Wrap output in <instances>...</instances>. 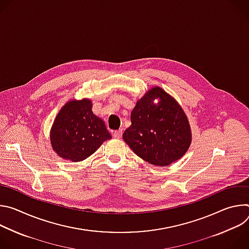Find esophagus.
Wrapping results in <instances>:
<instances>
[{
  "instance_id": "34e87169",
  "label": "esophagus",
  "mask_w": 249,
  "mask_h": 249,
  "mask_svg": "<svg viewBox=\"0 0 249 249\" xmlns=\"http://www.w3.org/2000/svg\"><path fill=\"white\" fill-rule=\"evenodd\" d=\"M112 135H113V137H114L115 139H120V138L122 137V130H117V131H114Z\"/></svg>"
}]
</instances>
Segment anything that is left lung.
<instances>
[{"label":"left lung","mask_w":249,"mask_h":249,"mask_svg":"<svg viewBox=\"0 0 249 249\" xmlns=\"http://www.w3.org/2000/svg\"><path fill=\"white\" fill-rule=\"evenodd\" d=\"M159 99L155 104L153 100ZM125 143L144 160L160 166L181 159L191 144V129L181 106L162 89H151L137 101Z\"/></svg>","instance_id":"8db88e82"}]
</instances>
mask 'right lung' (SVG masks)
Here are the masks:
<instances>
[{
  "mask_svg": "<svg viewBox=\"0 0 249 249\" xmlns=\"http://www.w3.org/2000/svg\"><path fill=\"white\" fill-rule=\"evenodd\" d=\"M89 99L71 100L57 114L50 132L53 150L59 157L74 162L91 156L111 139L104 122L93 114Z\"/></svg>",
  "mask_w": 249,
  "mask_h": 249,
  "instance_id": "obj_1",
  "label": "right lung"
}]
</instances>
